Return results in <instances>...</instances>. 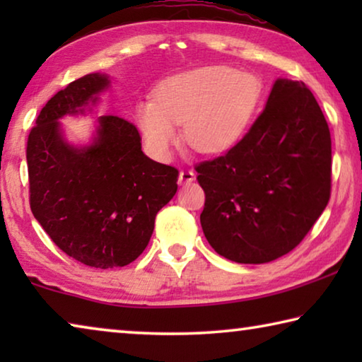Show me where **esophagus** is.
Listing matches in <instances>:
<instances>
[{
  "label": "esophagus",
  "instance_id": "34e87169",
  "mask_svg": "<svg viewBox=\"0 0 362 362\" xmlns=\"http://www.w3.org/2000/svg\"><path fill=\"white\" fill-rule=\"evenodd\" d=\"M194 179H196L194 170H192V169H183V170H180L179 183H192Z\"/></svg>",
  "mask_w": 362,
  "mask_h": 362
}]
</instances>
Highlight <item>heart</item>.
<instances>
[{
  "label": "heart",
  "mask_w": 362,
  "mask_h": 362,
  "mask_svg": "<svg viewBox=\"0 0 362 362\" xmlns=\"http://www.w3.org/2000/svg\"><path fill=\"white\" fill-rule=\"evenodd\" d=\"M262 95L252 73L209 66L164 81L155 103H142L137 121L150 150L168 156L182 124L183 140L199 153H220L238 144L247 131Z\"/></svg>",
  "instance_id": "b5f03b06"
}]
</instances>
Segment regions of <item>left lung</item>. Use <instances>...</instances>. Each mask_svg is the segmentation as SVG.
I'll return each instance as SVG.
<instances>
[{
	"instance_id": "obj_1",
	"label": "left lung",
	"mask_w": 362,
	"mask_h": 362,
	"mask_svg": "<svg viewBox=\"0 0 362 362\" xmlns=\"http://www.w3.org/2000/svg\"><path fill=\"white\" fill-rule=\"evenodd\" d=\"M194 169L212 249L238 263L276 260L302 243L329 203L327 121L305 83L278 79L246 136Z\"/></svg>"
}]
</instances>
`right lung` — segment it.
<instances>
[{
  "label": "right lung",
  "mask_w": 362,
  "mask_h": 362,
  "mask_svg": "<svg viewBox=\"0 0 362 362\" xmlns=\"http://www.w3.org/2000/svg\"><path fill=\"white\" fill-rule=\"evenodd\" d=\"M110 84L89 73L52 97L27 140L30 207L54 244L94 268L126 267L144 252L155 218L177 192L179 170L144 155L132 122L99 116L93 145L76 148L59 119L83 113Z\"/></svg>",
  "instance_id": "1"
}]
</instances>
